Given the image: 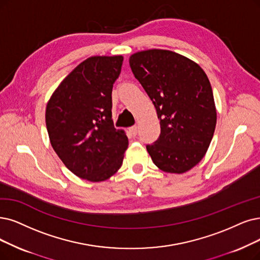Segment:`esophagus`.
<instances>
[{"instance_id": "esophagus-1", "label": "esophagus", "mask_w": 260, "mask_h": 260, "mask_svg": "<svg viewBox=\"0 0 260 260\" xmlns=\"http://www.w3.org/2000/svg\"><path fill=\"white\" fill-rule=\"evenodd\" d=\"M129 131H130V133L132 134L133 137H136L137 134H138V127H137V126H133V127H131V128L129 129Z\"/></svg>"}]
</instances>
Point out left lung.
<instances>
[{
    "label": "left lung",
    "mask_w": 260,
    "mask_h": 260,
    "mask_svg": "<svg viewBox=\"0 0 260 260\" xmlns=\"http://www.w3.org/2000/svg\"><path fill=\"white\" fill-rule=\"evenodd\" d=\"M129 63L160 119L159 139L146 146L152 162L165 173L190 171L204 158L216 124L208 77L195 61L170 50L140 51Z\"/></svg>",
    "instance_id": "8db88e82"
}]
</instances>
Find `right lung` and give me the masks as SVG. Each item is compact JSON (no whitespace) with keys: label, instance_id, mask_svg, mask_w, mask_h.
Wrapping results in <instances>:
<instances>
[{"label":"right lung","instance_id":"add662e5","mask_svg":"<svg viewBox=\"0 0 260 260\" xmlns=\"http://www.w3.org/2000/svg\"><path fill=\"white\" fill-rule=\"evenodd\" d=\"M123 57L90 56L60 82L46 108L50 143L66 168L92 182L109 179L128 147L123 130L114 128L112 88Z\"/></svg>","mask_w":260,"mask_h":260}]
</instances>
